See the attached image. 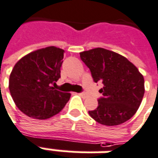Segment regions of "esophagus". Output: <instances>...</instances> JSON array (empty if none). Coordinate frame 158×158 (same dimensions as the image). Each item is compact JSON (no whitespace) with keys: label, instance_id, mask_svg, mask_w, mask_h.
Masks as SVG:
<instances>
[{"label":"esophagus","instance_id":"34e87169","mask_svg":"<svg viewBox=\"0 0 158 158\" xmlns=\"http://www.w3.org/2000/svg\"><path fill=\"white\" fill-rule=\"evenodd\" d=\"M79 95L82 98H86V94L85 92H80V93H79Z\"/></svg>","mask_w":158,"mask_h":158}]
</instances>
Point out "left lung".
I'll list each match as a JSON object with an SVG mask.
<instances>
[{
	"label": "left lung",
	"mask_w": 158,
	"mask_h": 158,
	"mask_svg": "<svg viewBox=\"0 0 158 158\" xmlns=\"http://www.w3.org/2000/svg\"><path fill=\"white\" fill-rule=\"evenodd\" d=\"M94 82H102L98 108L89 111L90 117L105 126H116L133 117L144 93V77L126 57L102 48L80 54Z\"/></svg>",
	"instance_id": "1"
}]
</instances>
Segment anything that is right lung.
I'll return each instance as SVG.
<instances>
[{
    "label": "right lung",
    "mask_w": 158,
    "mask_h": 158,
    "mask_svg": "<svg viewBox=\"0 0 158 158\" xmlns=\"http://www.w3.org/2000/svg\"><path fill=\"white\" fill-rule=\"evenodd\" d=\"M64 50L54 46L24 56L10 74L9 90L15 104L29 117L45 120L63 109L71 94L53 85L60 78Z\"/></svg>",
    "instance_id": "1"
}]
</instances>
